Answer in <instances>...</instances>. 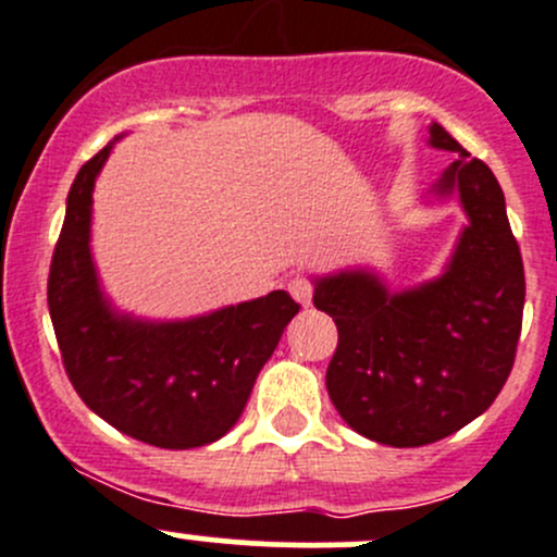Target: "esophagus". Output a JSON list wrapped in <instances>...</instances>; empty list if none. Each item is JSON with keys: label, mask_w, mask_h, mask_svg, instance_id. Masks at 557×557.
I'll return each mask as SVG.
<instances>
[{"label": "esophagus", "mask_w": 557, "mask_h": 557, "mask_svg": "<svg viewBox=\"0 0 557 557\" xmlns=\"http://www.w3.org/2000/svg\"><path fill=\"white\" fill-rule=\"evenodd\" d=\"M290 296H294L296 301H299L301 307H310V301H312V283L307 277H296V280H290Z\"/></svg>", "instance_id": "obj_1"}]
</instances>
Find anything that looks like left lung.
Returning a JSON list of instances; mask_svg holds the SVG:
<instances>
[{"label":"left lung","instance_id":"left-lung-1","mask_svg":"<svg viewBox=\"0 0 557 557\" xmlns=\"http://www.w3.org/2000/svg\"><path fill=\"white\" fill-rule=\"evenodd\" d=\"M429 143L458 156L436 196L458 190L469 226L445 272L391 294L367 269L314 280V307L339 342L325 387L352 431L391 447L440 442L480 418L507 383L522 329L525 272L504 190L487 164L431 123Z\"/></svg>","mask_w":557,"mask_h":557}]
</instances>
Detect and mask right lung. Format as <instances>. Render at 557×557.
I'll return each mask as SVG.
<instances>
[{"label": "right lung", "instance_id": "obj_1", "mask_svg": "<svg viewBox=\"0 0 557 557\" xmlns=\"http://www.w3.org/2000/svg\"><path fill=\"white\" fill-rule=\"evenodd\" d=\"M107 143L81 166L48 274V307L66 377L121 434L164 450L221 440L299 305L285 290L172 323L112 310L91 258V194Z\"/></svg>", "mask_w": 557, "mask_h": 557}]
</instances>
